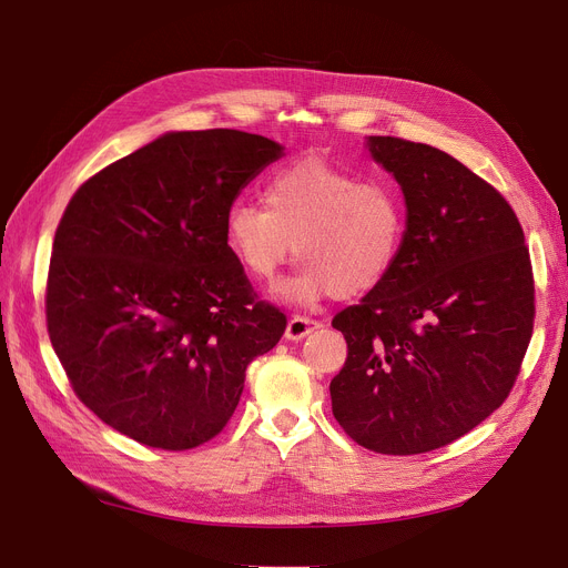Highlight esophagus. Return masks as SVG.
<instances>
[{"label":"esophagus","instance_id":"obj_1","mask_svg":"<svg viewBox=\"0 0 568 568\" xmlns=\"http://www.w3.org/2000/svg\"><path fill=\"white\" fill-rule=\"evenodd\" d=\"M320 326H322V322H317V320H313V317L294 315V317L288 320V324H286V338L301 341V338H305L307 334H313L315 329H320Z\"/></svg>","mask_w":568,"mask_h":568}]
</instances>
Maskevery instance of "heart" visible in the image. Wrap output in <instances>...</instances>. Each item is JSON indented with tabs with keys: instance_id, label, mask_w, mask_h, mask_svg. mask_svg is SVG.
Instances as JSON below:
<instances>
[{
	"instance_id": "obj_1",
	"label": "heart",
	"mask_w": 568,
	"mask_h": 568,
	"mask_svg": "<svg viewBox=\"0 0 568 568\" xmlns=\"http://www.w3.org/2000/svg\"><path fill=\"white\" fill-rule=\"evenodd\" d=\"M405 230L398 189L320 159L282 168L263 205L236 201L225 217L230 253L261 284L280 277L296 244L303 267L280 296L298 305L369 294L398 263Z\"/></svg>"
}]
</instances>
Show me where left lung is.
<instances>
[{
	"label": "left lung",
	"instance_id": "1",
	"mask_svg": "<svg viewBox=\"0 0 568 568\" xmlns=\"http://www.w3.org/2000/svg\"><path fill=\"white\" fill-rule=\"evenodd\" d=\"M398 180L405 242L388 277L332 326L348 343L332 412L357 445L419 455L469 434L517 382L536 284L517 213L436 146L369 136Z\"/></svg>",
	"mask_w": 568,
	"mask_h": 568
}]
</instances>
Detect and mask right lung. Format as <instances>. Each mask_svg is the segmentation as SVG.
I'll return each instance as SVG.
<instances>
[{
  "instance_id": "1",
  "label": "right lung",
  "mask_w": 568,
  "mask_h": 568,
  "mask_svg": "<svg viewBox=\"0 0 568 568\" xmlns=\"http://www.w3.org/2000/svg\"><path fill=\"white\" fill-rule=\"evenodd\" d=\"M282 146L239 130L170 132L68 201L47 274V332L80 403L128 438L192 450L227 426L246 367L286 315L225 242L242 186Z\"/></svg>"
}]
</instances>
